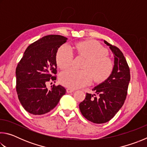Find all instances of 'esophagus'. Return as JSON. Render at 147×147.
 I'll use <instances>...</instances> for the list:
<instances>
[{
  "mask_svg": "<svg viewBox=\"0 0 147 147\" xmlns=\"http://www.w3.org/2000/svg\"><path fill=\"white\" fill-rule=\"evenodd\" d=\"M66 91H67V93H73V92L74 91V89H70V88H67L66 89Z\"/></svg>",
  "mask_w": 147,
  "mask_h": 147,
  "instance_id": "1",
  "label": "esophagus"
}]
</instances>
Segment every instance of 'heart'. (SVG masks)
<instances>
[{
    "instance_id": "heart-1",
    "label": "heart",
    "mask_w": 147,
    "mask_h": 147,
    "mask_svg": "<svg viewBox=\"0 0 147 147\" xmlns=\"http://www.w3.org/2000/svg\"><path fill=\"white\" fill-rule=\"evenodd\" d=\"M75 48L79 55L87 59L84 71L69 68L59 74L60 83L67 88L76 89L89 85L94 79L96 82L105 80L112 73L113 63L107 56L106 49L95 41L78 43ZM73 59V52L71 47L65 44L59 47L56 54V63L59 68L70 66Z\"/></svg>"
}]
</instances>
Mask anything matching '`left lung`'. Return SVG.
<instances>
[{
  "label": "left lung",
  "mask_w": 147,
  "mask_h": 147,
  "mask_svg": "<svg viewBox=\"0 0 147 147\" xmlns=\"http://www.w3.org/2000/svg\"><path fill=\"white\" fill-rule=\"evenodd\" d=\"M114 56L112 73L102 83L92 90L96 94L86 93L79 104L81 113L92 123L102 124L111 120L124 103L130 80V68L120 49L104 40Z\"/></svg>",
  "instance_id": "left-lung-1"
}]
</instances>
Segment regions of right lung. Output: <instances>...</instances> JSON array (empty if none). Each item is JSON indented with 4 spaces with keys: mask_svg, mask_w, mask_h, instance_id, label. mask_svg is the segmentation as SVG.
I'll return each instance as SVG.
<instances>
[{
    "mask_svg": "<svg viewBox=\"0 0 147 147\" xmlns=\"http://www.w3.org/2000/svg\"><path fill=\"white\" fill-rule=\"evenodd\" d=\"M67 40L59 35L44 36L28 47L17 65V95L24 109L32 115L51 111L66 93L60 85H53L49 90L46 85L56 80V53Z\"/></svg>",
    "mask_w": 147,
    "mask_h": 147,
    "instance_id": "1",
    "label": "right lung"
}]
</instances>
